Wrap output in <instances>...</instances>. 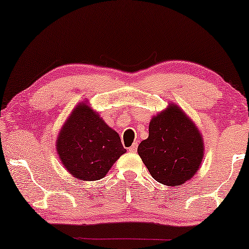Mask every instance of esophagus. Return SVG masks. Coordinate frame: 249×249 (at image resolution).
Listing matches in <instances>:
<instances>
[{"label": "esophagus", "mask_w": 249, "mask_h": 249, "mask_svg": "<svg viewBox=\"0 0 249 249\" xmlns=\"http://www.w3.org/2000/svg\"><path fill=\"white\" fill-rule=\"evenodd\" d=\"M137 146H138L137 142H134V144H132V146H130V147L128 148V151L130 152V153H135V152H137Z\"/></svg>", "instance_id": "obj_1"}]
</instances>
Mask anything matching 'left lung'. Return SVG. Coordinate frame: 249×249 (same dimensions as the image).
Masks as SVG:
<instances>
[{"mask_svg":"<svg viewBox=\"0 0 249 249\" xmlns=\"http://www.w3.org/2000/svg\"><path fill=\"white\" fill-rule=\"evenodd\" d=\"M137 152L156 181L178 187L192 179L202 164L203 136L192 119L171 103L152 118L148 138Z\"/></svg>","mask_w":249,"mask_h":249,"instance_id":"obj_1","label":"left lung"}]
</instances>
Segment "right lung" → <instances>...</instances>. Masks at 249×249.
I'll return each instance as SVG.
<instances>
[{
  "instance_id": "1",
  "label": "right lung",
  "mask_w": 249,
  "mask_h": 249,
  "mask_svg": "<svg viewBox=\"0 0 249 249\" xmlns=\"http://www.w3.org/2000/svg\"><path fill=\"white\" fill-rule=\"evenodd\" d=\"M57 154L67 171L84 181L100 180L124 154L120 136L86 102L73 108L61 128Z\"/></svg>"
}]
</instances>
